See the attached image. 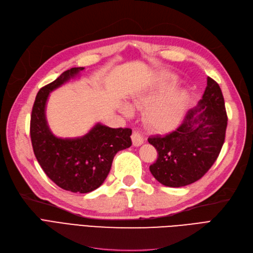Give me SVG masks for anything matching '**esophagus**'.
Listing matches in <instances>:
<instances>
[{"mask_svg": "<svg viewBox=\"0 0 253 253\" xmlns=\"http://www.w3.org/2000/svg\"><path fill=\"white\" fill-rule=\"evenodd\" d=\"M144 139H143V136L137 131H134L132 134V142L134 147H139L143 143Z\"/></svg>", "mask_w": 253, "mask_h": 253, "instance_id": "obj_1", "label": "esophagus"}]
</instances>
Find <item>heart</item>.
<instances>
[{
    "mask_svg": "<svg viewBox=\"0 0 253 253\" xmlns=\"http://www.w3.org/2000/svg\"><path fill=\"white\" fill-rule=\"evenodd\" d=\"M148 96H139L132 101L135 106H141L149 100ZM187 103V94L182 89H173L169 93L151 102L145 110L144 118L147 124L155 129L170 128L180 120ZM121 111L125 115H131L132 109L124 104Z\"/></svg>",
    "mask_w": 253,
    "mask_h": 253,
    "instance_id": "1",
    "label": "heart"
}]
</instances>
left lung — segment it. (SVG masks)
<instances>
[{"label":"left lung","mask_w":253,"mask_h":253,"mask_svg":"<svg viewBox=\"0 0 253 253\" xmlns=\"http://www.w3.org/2000/svg\"><path fill=\"white\" fill-rule=\"evenodd\" d=\"M227 113L218 84L207 78L203 98L173 132L149 137L157 150L150 171L164 186L178 188L201 179L217 159L225 142Z\"/></svg>","instance_id":"left-lung-1"}]
</instances>
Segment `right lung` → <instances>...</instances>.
Segmentation results:
<instances>
[{
    "label": "right lung",
    "mask_w": 253,
    "mask_h": 253,
    "mask_svg": "<svg viewBox=\"0 0 253 253\" xmlns=\"http://www.w3.org/2000/svg\"><path fill=\"white\" fill-rule=\"evenodd\" d=\"M73 67L38 91L30 117V138L38 163L57 186L74 193H88L109 175L116 153L132 145L131 128H112L97 124L77 138H59L48 127L45 108L49 93L79 75Z\"/></svg>",
    "instance_id": "1"
}]
</instances>
